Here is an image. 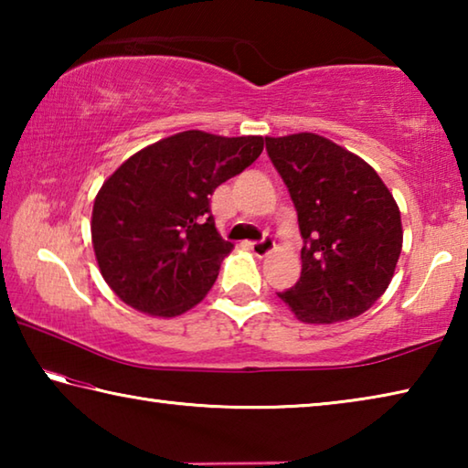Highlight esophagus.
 <instances>
[{"label":"esophagus","mask_w":468,"mask_h":468,"mask_svg":"<svg viewBox=\"0 0 468 468\" xmlns=\"http://www.w3.org/2000/svg\"><path fill=\"white\" fill-rule=\"evenodd\" d=\"M250 250L256 253L258 258H264L266 253H271L272 250H274V241H272V237H262V239L260 241H253V243H250Z\"/></svg>","instance_id":"esophagus-1"}]
</instances>
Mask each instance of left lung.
Returning a JSON list of instances; mask_svg holds the SVG:
<instances>
[{
	"mask_svg": "<svg viewBox=\"0 0 468 468\" xmlns=\"http://www.w3.org/2000/svg\"><path fill=\"white\" fill-rule=\"evenodd\" d=\"M297 210L301 276L279 297L305 324L357 318L384 295L402 248L400 210L357 154L315 133L266 138Z\"/></svg>",
	"mask_w": 468,
	"mask_h": 468,
	"instance_id": "left-lung-1",
	"label": "left lung"
}]
</instances>
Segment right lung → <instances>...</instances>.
<instances>
[{
	"mask_svg": "<svg viewBox=\"0 0 468 468\" xmlns=\"http://www.w3.org/2000/svg\"><path fill=\"white\" fill-rule=\"evenodd\" d=\"M262 148V136L181 132L130 156L102 184L92 245L117 297L161 318L200 303L233 248L217 231L208 196Z\"/></svg>",
	"mask_w": 468,
	"mask_h": 468,
	"instance_id": "1",
	"label": "right lung"
}]
</instances>
